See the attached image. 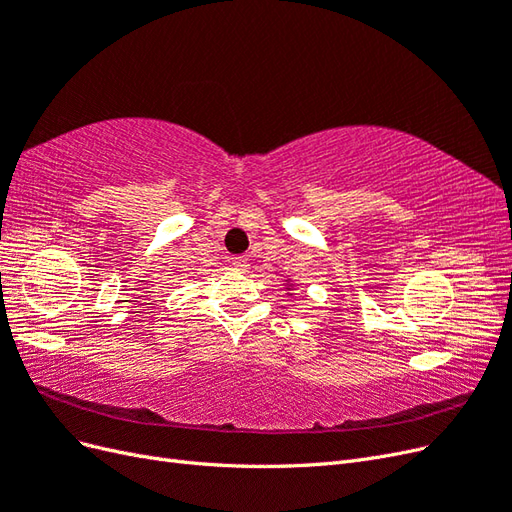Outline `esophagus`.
I'll list each match as a JSON object with an SVG mask.
<instances>
[{
	"mask_svg": "<svg viewBox=\"0 0 512 512\" xmlns=\"http://www.w3.org/2000/svg\"><path fill=\"white\" fill-rule=\"evenodd\" d=\"M230 262H232V267L239 269V271L247 269V256H235Z\"/></svg>",
	"mask_w": 512,
	"mask_h": 512,
	"instance_id": "obj_1",
	"label": "esophagus"
}]
</instances>
